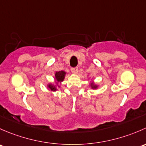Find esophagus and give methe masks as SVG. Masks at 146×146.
I'll return each mask as SVG.
<instances>
[{
    "label": "esophagus",
    "mask_w": 146,
    "mask_h": 146,
    "mask_svg": "<svg viewBox=\"0 0 146 146\" xmlns=\"http://www.w3.org/2000/svg\"><path fill=\"white\" fill-rule=\"evenodd\" d=\"M71 71L72 72L73 74H77L78 73V67H72V68L71 69Z\"/></svg>",
    "instance_id": "1"
}]
</instances>
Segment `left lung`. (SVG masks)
<instances>
[{
  "label": "left lung",
  "mask_w": 146,
  "mask_h": 146,
  "mask_svg": "<svg viewBox=\"0 0 146 146\" xmlns=\"http://www.w3.org/2000/svg\"><path fill=\"white\" fill-rule=\"evenodd\" d=\"M89 86H91V89H94V90L97 89V88L99 87V85H98V84H95V82H91H91H90Z\"/></svg>",
  "instance_id": "obj_1"
}]
</instances>
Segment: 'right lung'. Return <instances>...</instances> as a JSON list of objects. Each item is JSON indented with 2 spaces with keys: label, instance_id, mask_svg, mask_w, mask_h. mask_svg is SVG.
<instances>
[{
  "label": "right lung",
  "instance_id": "obj_1",
  "mask_svg": "<svg viewBox=\"0 0 146 146\" xmlns=\"http://www.w3.org/2000/svg\"><path fill=\"white\" fill-rule=\"evenodd\" d=\"M67 72L65 71H60V72H55V76H54V83H48L47 84V88L50 90V91H58V88H60L62 82L64 81V78H65Z\"/></svg>",
  "mask_w": 146,
  "mask_h": 146
}]
</instances>
